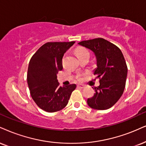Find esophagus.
<instances>
[{
  "label": "esophagus",
  "mask_w": 146,
  "mask_h": 146,
  "mask_svg": "<svg viewBox=\"0 0 146 146\" xmlns=\"http://www.w3.org/2000/svg\"><path fill=\"white\" fill-rule=\"evenodd\" d=\"M77 88H78V89H82L84 88V86L83 84H78L77 85Z\"/></svg>",
  "instance_id": "1"
}]
</instances>
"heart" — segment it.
Returning <instances> with one entry per match:
<instances>
[{"mask_svg": "<svg viewBox=\"0 0 146 146\" xmlns=\"http://www.w3.org/2000/svg\"><path fill=\"white\" fill-rule=\"evenodd\" d=\"M76 53L77 55V56L78 57L80 56H81V55H89V52L88 51L87 49H86V48H78L76 50ZM77 79H78V80L79 81H81L82 80V75L81 74H79L78 76H77Z\"/></svg>", "mask_w": 146, "mask_h": 146, "instance_id": "1", "label": "heart"}]
</instances>
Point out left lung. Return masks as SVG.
Instances as JSON below:
<instances>
[{
	"instance_id": "left-lung-1",
	"label": "left lung",
	"mask_w": 146,
	"mask_h": 146,
	"mask_svg": "<svg viewBox=\"0 0 146 146\" xmlns=\"http://www.w3.org/2000/svg\"><path fill=\"white\" fill-rule=\"evenodd\" d=\"M94 52L97 66L95 79L99 78L100 86L95 93L87 100L89 107L104 110L112 107L122 96L125 88L127 66L120 49L107 40L98 38L78 42Z\"/></svg>"
}]
</instances>
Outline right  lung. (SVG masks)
Returning a JSON list of instances; mask_svg holds the SVG:
<instances>
[{
  "label": "right lung",
  "instance_id": "add662e5",
  "mask_svg": "<svg viewBox=\"0 0 146 146\" xmlns=\"http://www.w3.org/2000/svg\"><path fill=\"white\" fill-rule=\"evenodd\" d=\"M74 42H46L30 59L27 75L28 87L32 98L43 110L55 112L64 108L76 89L75 84L60 87L57 78L63 69V56Z\"/></svg>",
  "mask_w": 146,
  "mask_h": 146
}]
</instances>
